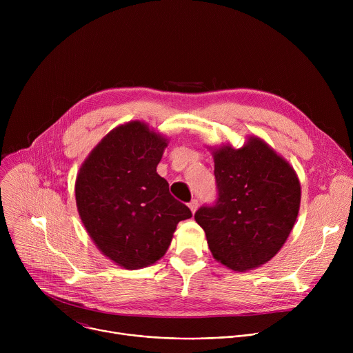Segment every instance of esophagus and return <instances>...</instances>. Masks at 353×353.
Wrapping results in <instances>:
<instances>
[{"label":"esophagus","mask_w":353,"mask_h":353,"mask_svg":"<svg viewBox=\"0 0 353 353\" xmlns=\"http://www.w3.org/2000/svg\"><path fill=\"white\" fill-rule=\"evenodd\" d=\"M188 207H190V210H191V212L194 214L195 211H196V208H198V199H191L190 201V204H188Z\"/></svg>","instance_id":"obj_1"}]
</instances>
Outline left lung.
I'll return each instance as SVG.
<instances>
[{"mask_svg":"<svg viewBox=\"0 0 353 353\" xmlns=\"http://www.w3.org/2000/svg\"><path fill=\"white\" fill-rule=\"evenodd\" d=\"M218 198L194 218L214 259L234 271L270 261L299 214L300 183L290 165L260 138L214 150Z\"/></svg>","mask_w":353,"mask_h":353,"instance_id":"1","label":"left lung"}]
</instances>
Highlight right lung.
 Segmentation results:
<instances>
[{"label":"right lung","mask_w":353,"mask_h":353,"mask_svg":"<svg viewBox=\"0 0 353 353\" xmlns=\"http://www.w3.org/2000/svg\"><path fill=\"white\" fill-rule=\"evenodd\" d=\"M168 142L139 121L109 132L92 150L75 183L77 207L102 253L127 270L157 263L190 208L157 173Z\"/></svg>","instance_id":"right-lung-1"}]
</instances>
